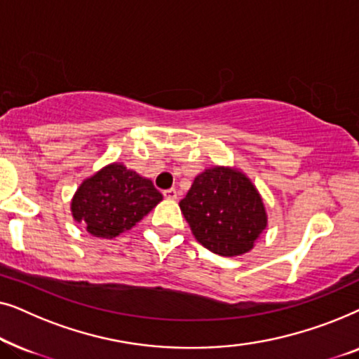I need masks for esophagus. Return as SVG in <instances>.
<instances>
[{"mask_svg":"<svg viewBox=\"0 0 359 359\" xmlns=\"http://www.w3.org/2000/svg\"><path fill=\"white\" fill-rule=\"evenodd\" d=\"M163 196L166 199H176V198H178V191H176L175 188L166 189V191H163Z\"/></svg>","mask_w":359,"mask_h":359,"instance_id":"34e87169","label":"esophagus"}]
</instances>
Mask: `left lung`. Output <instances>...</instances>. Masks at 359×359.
Returning a JSON list of instances; mask_svg holds the SVG:
<instances>
[{
	"label": "left lung",
	"instance_id": "1",
	"mask_svg": "<svg viewBox=\"0 0 359 359\" xmlns=\"http://www.w3.org/2000/svg\"><path fill=\"white\" fill-rule=\"evenodd\" d=\"M180 209L196 240L220 257L248 253L268 225L262 194L235 166L201 171Z\"/></svg>",
	"mask_w": 359,
	"mask_h": 359
}]
</instances>
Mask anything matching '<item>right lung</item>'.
I'll list each match as a JSON object with an SVG mask.
<instances>
[{
	"instance_id": "1",
	"label": "right lung",
	"mask_w": 359,
	"mask_h": 359,
	"mask_svg": "<svg viewBox=\"0 0 359 359\" xmlns=\"http://www.w3.org/2000/svg\"><path fill=\"white\" fill-rule=\"evenodd\" d=\"M161 199L149 178L114 161L81 181L70 210L93 237L114 238L139 224Z\"/></svg>"
}]
</instances>
